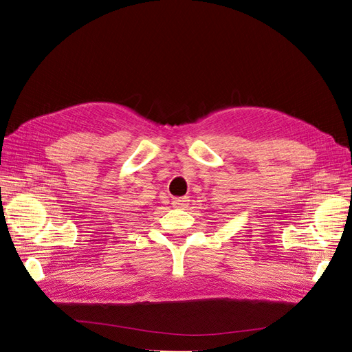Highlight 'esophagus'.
Instances as JSON below:
<instances>
[{"label": "esophagus", "mask_w": 352, "mask_h": 352, "mask_svg": "<svg viewBox=\"0 0 352 352\" xmlns=\"http://www.w3.org/2000/svg\"><path fill=\"white\" fill-rule=\"evenodd\" d=\"M188 202H189V199H188L186 197L173 198V199H172V204H173V207H176V208H184V207H186Z\"/></svg>", "instance_id": "34e87169"}]
</instances>
